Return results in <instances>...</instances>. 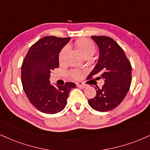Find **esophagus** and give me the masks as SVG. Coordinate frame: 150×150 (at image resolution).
<instances>
[{"label":"esophagus","instance_id":"esophagus-1","mask_svg":"<svg viewBox=\"0 0 150 150\" xmlns=\"http://www.w3.org/2000/svg\"><path fill=\"white\" fill-rule=\"evenodd\" d=\"M76 86L78 87H80V88H86L87 87V85L83 83L82 82L76 83Z\"/></svg>","mask_w":150,"mask_h":150}]
</instances>
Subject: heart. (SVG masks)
<instances>
[{
	"mask_svg": "<svg viewBox=\"0 0 150 150\" xmlns=\"http://www.w3.org/2000/svg\"><path fill=\"white\" fill-rule=\"evenodd\" d=\"M75 45L79 49L81 54L83 55L85 58L92 57V55L95 54L96 51V46L95 43L91 40H88V39H79V40L76 41ZM67 51L68 49L67 47H64L61 50L60 54H59V60H60V62H62L64 60ZM71 76L73 78L79 79L81 77V73L78 70H74L71 72Z\"/></svg>",
	"mask_w": 150,
	"mask_h": 150,
	"instance_id": "heart-1",
	"label": "heart"
}]
</instances>
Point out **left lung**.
Masks as SVG:
<instances>
[{
  "label": "left lung",
  "instance_id": "obj_1",
  "mask_svg": "<svg viewBox=\"0 0 150 150\" xmlns=\"http://www.w3.org/2000/svg\"><path fill=\"white\" fill-rule=\"evenodd\" d=\"M99 47L97 63L88 77L97 75V80L102 79L104 85L97 89V95L88 100L91 108L99 112L115 108L128 93L132 83V65L123 49L112 38L105 36H92Z\"/></svg>",
  "mask_w": 150,
  "mask_h": 150
}]
</instances>
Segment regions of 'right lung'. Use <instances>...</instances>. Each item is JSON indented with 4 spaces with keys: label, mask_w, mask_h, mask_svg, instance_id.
<instances>
[{
    "label": "right lung",
    "mask_w": 150,
    "mask_h": 150,
    "mask_svg": "<svg viewBox=\"0 0 150 150\" xmlns=\"http://www.w3.org/2000/svg\"><path fill=\"white\" fill-rule=\"evenodd\" d=\"M70 38L47 36L28 51L21 66V83L30 102L47 114L60 112L65 107L69 93L76 86L67 82L64 86L50 83L51 73L59 67V54Z\"/></svg>",
    "instance_id": "right-lung-1"
}]
</instances>
